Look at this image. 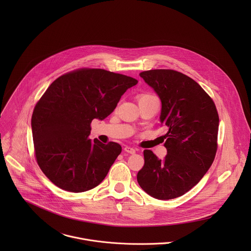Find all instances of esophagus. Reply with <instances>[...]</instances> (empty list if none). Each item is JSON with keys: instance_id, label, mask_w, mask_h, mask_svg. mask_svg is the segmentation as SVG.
Instances as JSON below:
<instances>
[{"instance_id": "obj_1", "label": "esophagus", "mask_w": 251, "mask_h": 251, "mask_svg": "<svg viewBox=\"0 0 251 251\" xmlns=\"http://www.w3.org/2000/svg\"><path fill=\"white\" fill-rule=\"evenodd\" d=\"M125 151L126 152H128V153H131V154H134L135 153V149H133V148H131V147H126L125 149Z\"/></svg>"}]
</instances>
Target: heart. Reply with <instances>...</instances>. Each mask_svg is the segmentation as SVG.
Here are the masks:
<instances>
[{"mask_svg":"<svg viewBox=\"0 0 251 251\" xmlns=\"http://www.w3.org/2000/svg\"><path fill=\"white\" fill-rule=\"evenodd\" d=\"M152 97H153V96H151V95H150V94H144V95L139 96L138 100H145V99H149V98H152Z\"/></svg>","mask_w":251,"mask_h":251,"instance_id":"b5f03b06","label":"heart"}]
</instances>
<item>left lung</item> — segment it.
<instances>
[{
  "instance_id": "obj_1",
  "label": "left lung",
  "mask_w": 251,
  "mask_h": 251,
  "mask_svg": "<svg viewBox=\"0 0 251 251\" xmlns=\"http://www.w3.org/2000/svg\"><path fill=\"white\" fill-rule=\"evenodd\" d=\"M161 100V125L167 154L158 159L144 151L145 163L137 181L149 195L169 200L196 185L214 162L219 118L212 98L190 77L173 70H151L139 74Z\"/></svg>"
}]
</instances>
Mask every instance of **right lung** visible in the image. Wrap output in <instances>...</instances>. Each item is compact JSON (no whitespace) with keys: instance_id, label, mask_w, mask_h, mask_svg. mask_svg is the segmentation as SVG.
I'll list each match as a JSON object with an SVG mask.
<instances>
[{"instance_id":"obj_1","label":"right lung","mask_w":251,"mask_h":251,"mask_svg":"<svg viewBox=\"0 0 251 251\" xmlns=\"http://www.w3.org/2000/svg\"><path fill=\"white\" fill-rule=\"evenodd\" d=\"M137 83L120 73L79 69L48 87L34 109L32 131L36 162L55 185L84 192L104 179L122 147L89 139L91 123L105 119Z\"/></svg>"}]
</instances>
